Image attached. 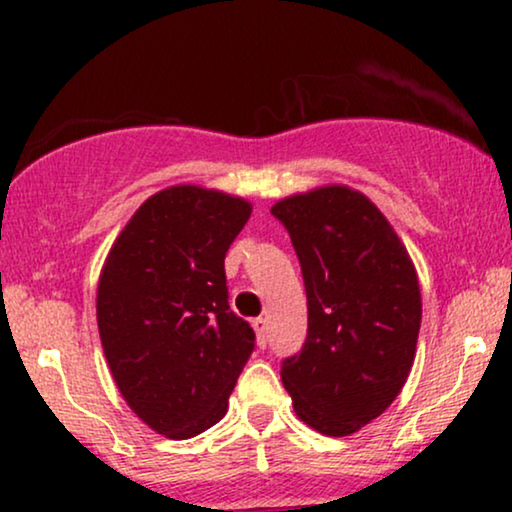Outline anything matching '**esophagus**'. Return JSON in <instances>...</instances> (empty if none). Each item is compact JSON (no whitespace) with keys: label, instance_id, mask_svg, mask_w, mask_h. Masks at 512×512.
Masks as SVG:
<instances>
[{"label":"esophagus","instance_id":"34e87169","mask_svg":"<svg viewBox=\"0 0 512 512\" xmlns=\"http://www.w3.org/2000/svg\"><path fill=\"white\" fill-rule=\"evenodd\" d=\"M252 327H255L260 344H267V320H264V317H255V320H252Z\"/></svg>","mask_w":512,"mask_h":512}]
</instances>
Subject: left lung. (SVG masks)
Segmentation results:
<instances>
[{"mask_svg": "<svg viewBox=\"0 0 512 512\" xmlns=\"http://www.w3.org/2000/svg\"><path fill=\"white\" fill-rule=\"evenodd\" d=\"M308 296V337L281 361L298 419L325 436L358 431L395 402L414 363L421 291L380 209L349 187L281 199Z\"/></svg>", "mask_w": 512, "mask_h": 512, "instance_id": "obj_1", "label": "left lung"}]
</instances>
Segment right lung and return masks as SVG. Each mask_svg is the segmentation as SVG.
Listing matches in <instances>:
<instances>
[{
    "instance_id": "1",
    "label": "right lung",
    "mask_w": 512,
    "mask_h": 512,
    "mask_svg": "<svg viewBox=\"0 0 512 512\" xmlns=\"http://www.w3.org/2000/svg\"><path fill=\"white\" fill-rule=\"evenodd\" d=\"M245 199L178 185L149 197L98 281V332L117 390L161 436L219 424L255 332L228 305L223 260L250 219Z\"/></svg>"
}]
</instances>
